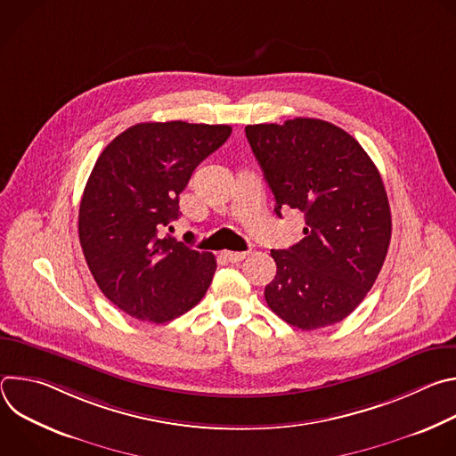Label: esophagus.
<instances>
[{
    "mask_svg": "<svg viewBox=\"0 0 456 456\" xmlns=\"http://www.w3.org/2000/svg\"><path fill=\"white\" fill-rule=\"evenodd\" d=\"M245 256H247V252H231V250H225V252H224V257L227 259V262H231V264H240V262H243Z\"/></svg>",
    "mask_w": 456,
    "mask_h": 456,
    "instance_id": "obj_1",
    "label": "esophagus"
}]
</instances>
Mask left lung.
Here are the masks:
<instances>
[{"instance_id": "1", "label": "left lung", "mask_w": 456, "mask_h": 456, "mask_svg": "<svg viewBox=\"0 0 456 456\" xmlns=\"http://www.w3.org/2000/svg\"><path fill=\"white\" fill-rule=\"evenodd\" d=\"M245 135L276 199L296 209L303 240L271 250L276 276L267 305L301 330L350 315L375 283L392 238V213L379 169L345 129L321 118L250 124Z\"/></svg>"}]
</instances>
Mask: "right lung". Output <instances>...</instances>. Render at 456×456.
<instances>
[{
  "label": "right lung",
  "instance_id": "obj_1",
  "mask_svg": "<svg viewBox=\"0 0 456 456\" xmlns=\"http://www.w3.org/2000/svg\"><path fill=\"white\" fill-rule=\"evenodd\" d=\"M227 124L141 122L97 159L79 208V240L102 294L141 321L167 322L208 292L216 259L164 236L192 171L231 135Z\"/></svg>",
  "mask_w": 456,
  "mask_h": 456
}]
</instances>
